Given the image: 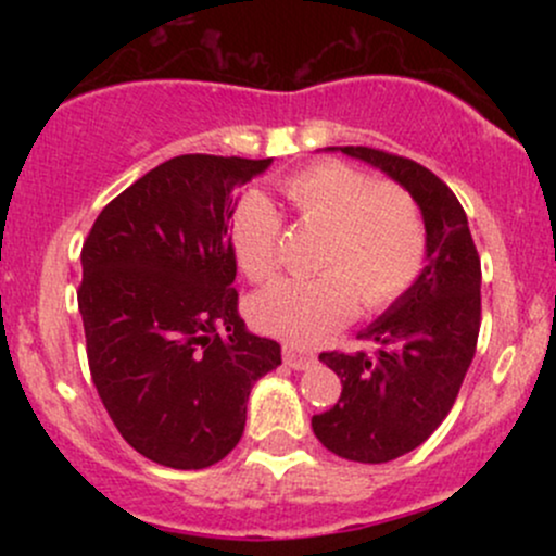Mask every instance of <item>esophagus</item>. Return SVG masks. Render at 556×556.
<instances>
[{
  "mask_svg": "<svg viewBox=\"0 0 556 556\" xmlns=\"http://www.w3.org/2000/svg\"><path fill=\"white\" fill-rule=\"evenodd\" d=\"M282 358L290 368H295V371H305V368H311L316 363V355L314 353H303V350L292 348V344H285L282 348Z\"/></svg>",
  "mask_w": 556,
  "mask_h": 556,
  "instance_id": "1",
  "label": "esophagus"
}]
</instances>
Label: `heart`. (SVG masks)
Masks as SVG:
<instances>
[{"instance_id": "1", "label": "heart", "mask_w": 556, "mask_h": 556, "mask_svg": "<svg viewBox=\"0 0 556 556\" xmlns=\"http://www.w3.org/2000/svg\"><path fill=\"white\" fill-rule=\"evenodd\" d=\"M303 227L324 229L311 279H279L251 300L261 331L311 344L340 329L355 305L384 311L418 282L429 256V227L405 185L376 180L344 162H318L282 182ZM285 219L258 190L238 201L229 222L235 261L251 282L282 264Z\"/></svg>"}]
</instances>
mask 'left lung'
I'll use <instances>...</instances> for the list:
<instances>
[{
    "mask_svg": "<svg viewBox=\"0 0 556 556\" xmlns=\"http://www.w3.org/2000/svg\"><path fill=\"white\" fill-rule=\"evenodd\" d=\"M340 151L405 185L429 227L418 282L358 334L379 350L318 355L342 394L311 418L316 439L344 460L389 463L424 444L455 405L481 329V258L460 201L431 169L368 146Z\"/></svg>",
    "mask_w": 556,
    "mask_h": 556,
    "instance_id": "8db88e82",
    "label": "left lung"
}]
</instances>
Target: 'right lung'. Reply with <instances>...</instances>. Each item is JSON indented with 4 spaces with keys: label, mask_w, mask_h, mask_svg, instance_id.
Here are the masks:
<instances>
[{
    "label": "right lung",
    "mask_w": 556,
    "mask_h": 556,
    "mask_svg": "<svg viewBox=\"0 0 556 556\" xmlns=\"http://www.w3.org/2000/svg\"><path fill=\"white\" fill-rule=\"evenodd\" d=\"M271 159L182 154L101 208L83 242L78 308L112 424L159 465L198 470L235 450L248 394L282 363L238 311L229 222Z\"/></svg>",
    "instance_id": "add662e5"
}]
</instances>
